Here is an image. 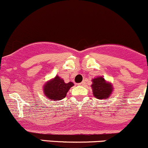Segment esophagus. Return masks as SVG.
Listing matches in <instances>:
<instances>
[{"instance_id":"1","label":"esophagus","mask_w":148,"mask_h":148,"mask_svg":"<svg viewBox=\"0 0 148 148\" xmlns=\"http://www.w3.org/2000/svg\"><path fill=\"white\" fill-rule=\"evenodd\" d=\"M86 84V83H85V81H82V82L81 83H80V84H78V85L79 86H84Z\"/></svg>"}]
</instances>
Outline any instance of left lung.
<instances>
[{
  "label": "left lung",
  "instance_id": "1",
  "mask_svg": "<svg viewBox=\"0 0 148 148\" xmlns=\"http://www.w3.org/2000/svg\"><path fill=\"white\" fill-rule=\"evenodd\" d=\"M91 88L94 96L97 99H108L112 91V86L102 76L92 80Z\"/></svg>",
  "mask_w": 148,
  "mask_h": 148
}]
</instances>
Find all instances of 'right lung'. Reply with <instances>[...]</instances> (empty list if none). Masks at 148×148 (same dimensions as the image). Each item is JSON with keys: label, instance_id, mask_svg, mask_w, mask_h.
I'll return each mask as SVG.
<instances>
[{"label": "right lung", "instance_id": "1", "mask_svg": "<svg viewBox=\"0 0 148 148\" xmlns=\"http://www.w3.org/2000/svg\"><path fill=\"white\" fill-rule=\"evenodd\" d=\"M74 86L73 83H64V80L58 75L51 79L43 86V93L48 98L51 100H61L65 97L67 91Z\"/></svg>", "mask_w": 148, "mask_h": 148}]
</instances>
